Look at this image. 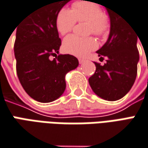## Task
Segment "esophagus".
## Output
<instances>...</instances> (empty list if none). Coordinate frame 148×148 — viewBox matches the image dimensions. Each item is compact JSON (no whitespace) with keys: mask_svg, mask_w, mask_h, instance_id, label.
Instances as JSON below:
<instances>
[{"mask_svg":"<svg viewBox=\"0 0 148 148\" xmlns=\"http://www.w3.org/2000/svg\"><path fill=\"white\" fill-rule=\"evenodd\" d=\"M86 61V60H84V59H79V64H84V62Z\"/></svg>","mask_w":148,"mask_h":148,"instance_id":"esophagus-1","label":"esophagus"}]
</instances>
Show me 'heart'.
Segmentation results:
<instances>
[{"label":"heart","instance_id":"b5f03b06","mask_svg":"<svg viewBox=\"0 0 148 148\" xmlns=\"http://www.w3.org/2000/svg\"><path fill=\"white\" fill-rule=\"evenodd\" d=\"M76 21L88 23V33L98 36H105L109 29V21L99 4L90 1H80L73 4L72 9L62 8L57 13L55 24L60 34L70 32ZM97 47V42L92 37L80 38L67 36L63 42V49L70 55L84 57Z\"/></svg>","mask_w":148,"mask_h":148}]
</instances>
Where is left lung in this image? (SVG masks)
Returning a JSON list of instances; mask_svg holds the SVG:
<instances>
[{
	"instance_id": "left-lung-1",
	"label": "left lung",
	"mask_w": 148,
	"mask_h": 148,
	"mask_svg": "<svg viewBox=\"0 0 148 148\" xmlns=\"http://www.w3.org/2000/svg\"><path fill=\"white\" fill-rule=\"evenodd\" d=\"M110 20L106 43L96 51L104 65L94 62L95 73L88 79L92 90L99 98L116 101L124 97L133 85L139 61L138 35L130 24L112 5H103Z\"/></svg>"
}]
</instances>
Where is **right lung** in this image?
<instances>
[{
  "label": "right lung",
  "mask_w": 148,
  "mask_h": 148,
  "mask_svg": "<svg viewBox=\"0 0 148 148\" xmlns=\"http://www.w3.org/2000/svg\"><path fill=\"white\" fill-rule=\"evenodd\" d=\"M70 1L44 0V5L25 16L16 27L17 76L28 95L40 103L59 99L66 88L65 75L79 65L74 55H59L61 40L55 19ZM51 55L56 56L52 61Z\"/></svg>",
  "instance_id": "1"
}]
</instances>
